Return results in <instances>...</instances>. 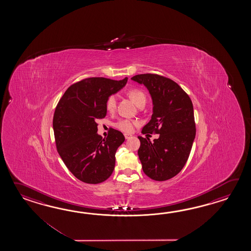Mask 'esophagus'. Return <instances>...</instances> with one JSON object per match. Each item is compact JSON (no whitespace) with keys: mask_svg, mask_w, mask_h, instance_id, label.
Segmentation results:
<instances>
[{"mask_svg":"<svg viewBox=\"0 0 251 251\" xmlns=\"http://www.w3.org/2000/svg\"><path fill=\"white\" fill-rule=\"evenodd\" d=\"M132 136V134H130V133H125V138L128 139L130 138Z\"/></svg>","mask_w":251,"mask_h":251,"instance_id":"obj_1","label":"esophagus"}]
</instances>
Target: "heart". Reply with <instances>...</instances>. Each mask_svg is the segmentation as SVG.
Segmentation results:
<instances>
[{
  "label": "heart",
  "instance_id": "b5f03b06",
  "mask_svg": "<svg viewBox=\"0 0 251 251\" xmlns=\"http://www.w3.org/2000/svg\"><path fill=\"white\" fill-rule=\"evenodd\" d=\"M126 93H127L128 97L138 107L145 104L146 95L142 90L133 88V89H129ZM116 107H117V98L115 95H109L107 97V100H106V109L108 112L112 113L115 111ZM136 126H137V122L134 120H130V119H119L118 121L114 124L115 127L122 131L124 133L133 132V128Z\"/></svg>",
  "mask_w": 251,
  "mask_h": 251
}]
</instances>
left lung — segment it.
I'll return each mask as SVG.
<instances>
[{"instance_id": "left-lung-1", "label": "left lung", "mask_w": 251, "mask_h": 251, "mask_svg": "<svg viewBox=\"0 0 251 251\" xmlns=\"http://www.w3.org/2000/svg\"><path fill=\"white\" fill-rule=\"evenodd\" d=\"M132 80L148 89L153 103L151 119L142 133L160 134L153 143L138 136L143 171L156 181L168 180L181 171L192 149L197 131L192 101L180 86L164 76L144 74Z\"/></svg>"}]
</instances>
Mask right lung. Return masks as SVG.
Wrapping results in <instances>:
<instances>
[{
	"label": "right lung",
	"mask_w": 251,
	"mask_h": 251,
	"mask_svg": "<svg viewBox=\"0 0 251 251\" xmlns=\"http://www.w3.org/2000/svg\"><path fill=\"white\" fill-rule=\"evenodd\" d=\"M126 81L127 78H86L70 86L55 107L56 149L67 169L80 181L99 184L112 174L115 155L125 136L111 128L107 138L102 139L97 133V121L107 115V97L121 90Z\"/></svg>",
	"instance_id": "add662e5"
}]
</instances>
